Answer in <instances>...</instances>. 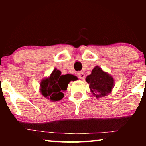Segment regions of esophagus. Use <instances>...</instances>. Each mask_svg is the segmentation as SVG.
I'll return each instance as SVG.
<instances>
[{
	"label": "esophagus",
	"instance_id": "34e87169",
	"mask_svg": "<svg viewBox=\"0 0 146 146\" xmlns=\"http://www.w3.org/2000/svg\"><path fill=\"white\" fill-rule=\"evenodd\" d=\"M78 76L79 78L81 79V80H84V78H85V75L83 72H79V73H78Z\"/></svg>",
	"mask_w": 146,
	"mask_h": 146
}]
</instances>
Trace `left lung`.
Instances as JSON below:
<instances>
[{
  "label": "left lung",
  "instance_id": "8db88e82",
  "mask_svg": "<svg viewBox=\"0 0 146 146\" xmlns=\"http://www.w3.org/2000/svg\"><path fill=\"white\" fill-rule=\"evenodd\" d=\"M86 81L89 84L90 92L97 99L110 94L115 84L113 77L98 66L92 70L91 73L86 78Z\"/></svg>",
  "mask_w": 146,
  "mask_h": 146
}]
</instances>
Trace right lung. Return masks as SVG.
<instances>
[{
    "mask_svg": "<svg viewBox=\"0 0 146 146\" xmlns=\"http://www.w3.org/2000/svg\"><path fill=\"white\" fill-rule=\"evenodd\" d=\"M61 71L54 68L49 76L41 80L40 91L42 95L50 101H60L64 98V93L67 90L68 84L71 81L78 80L75 75L71 74L61 75Z\"/></svg>",
    "mask_w": 146,
    "mask_h": 146,
    "instance_id": "right-lung-1",
    "label": "right lung"
}]
</instances>
